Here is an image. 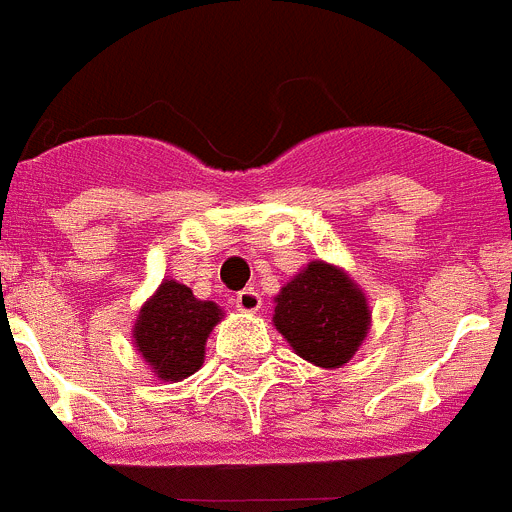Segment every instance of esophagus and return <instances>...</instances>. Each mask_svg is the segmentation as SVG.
Masks as SVG:
<instances>
[{"label": "esophagus", "instance_id": "obj_1", "mask_svg": "<svg viewBox=\"0 0 512 512\" xmlns=\"http://www.w3.org/2000/svg\"><path fill=\"white\" fill-rule=\"evenodd\" d=\"M233 302H235V307H238V310H241V312H259V307H261L259 289H256V287L243 289V292H238V295H235Z\"/></svg>", "mask_w": 512, "mask_h": 512}]
</instances>
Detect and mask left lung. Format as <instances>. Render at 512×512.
Wrapping results in <instances>:
<instances>
[{
	"mask_svg": "<svg viewBox=\"0 0 512 512\" xmlns=\"http://www.w3.org/2000/svg\"><path fill=\"white\" fill-rule=\"evenodd\" d=\"M271 323L297 356L320 369H341L366 341L372 310L346 269L315 259L279 289Z\"/></svg>",
	"mask_w": 512,
	"mask_h": 512,
	"instance_id": "left-lung-1",
	"label": "left lung"
}]
</instances>
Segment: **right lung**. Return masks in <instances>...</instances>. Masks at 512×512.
<instances>
[{"mask_svg": "<svg viewBox=\"0 0 512 512\" xmlns=\"http://www.w3.org/2000/svg\"><path fill=\"white\" fill-rule=\"evenodd\" d=\"M223 318L217 302L197 300L187 284L164 279L135 318V351L151 366L153 377L182 382L205 364L207 338Z\"/></svg>", "mask_w": 512, "mask_h": 512, "instance_id": "1", "label": "right lung"}]
</instances>
